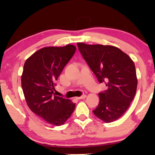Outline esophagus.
<instances>
[{"mask_svg": "<svg viewBox=\"0 0 155 155\" xmlns=\"http://www.w3.org/2000/svg\"><path fill=\"white\" fill-rule=\"evenodd\" d=\"M86 97H87L86 94H83V95H82V96H81V97H76V98H77V99H78V100H80V99H83V98H86Z\"/></svg>", "mask_w": 155, "mask_h": 155, "instance_id": "34e87169", "label": "esophagus"}]
</instances>
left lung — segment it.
<instances>
[{"mask_svg": "<svg viewBox=\"0 0 155 155\" xmlns=\"http://www.w3.org/2000/svg\"><path fill=\"white\" fill-rule=\"evenodd\" d=\"M77 46L98 82L107 87L98 93L100 101L93 113L105 123L117 120L127 111L136 94L137 78L133 61L113 46L83 42H78Z\"/></svg>", "mask_w": 155, "mask_h": 155, "instance_id": "obj_1", "label": "left lung"}]
</instances>
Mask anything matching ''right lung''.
<instances>
[{
	"label": "right lung",
	"mask_w": 155,
	"mask_h": 155,
	"mask_svg": "<svg viewBox=\"0 0 155 155\" xmlns=\"http://www.w3.org/2000/svg\"><path fill=\"white\" fill-rule=\"evenodd\" d=\"M76 51V47H48L25 61L21 85L29 108L47 123L61 126L71 116L75 103L55 96L56 81Z\"/></svg>",
	"instance_id": "obj_1"
}]
</instances>
